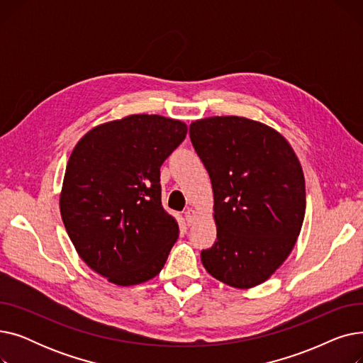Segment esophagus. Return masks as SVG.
Returning <instances> with one entry per match:
<instances>
[{"label": "esophagus", "instance_id": "esophagus-1", "mask_svg": "<svg viewBox=\"0 0 363 363\" xmlns=\"http://www.w3.org/2000/svg\"><path fill=\"white\" fill-rule=\"evenodd\" d=\"M196 218H197V213L193 211V208H188V211L185 212V220H186V223H188V225L194 223Z\"/></svg>", "mask_w": 363, "mask_h": 363}]
</instances>
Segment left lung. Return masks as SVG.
Returning <instances> with one entry per match:
<instances>
[{"mask_svg":"<svg viewBox=\"0 0 363 363\" xmlns=\"http://www.w3.org/2000/svg\"><path fill=\"white\" fill-rule=\"evenodd\" d=\"M211 177L216 241L201 252L206 271L235 289L264 282L294 249L306 188L294 150L271 126L240 116L189 125Z\"/></svg>","mask_w":363,"mask_h":363,"instance_id":"8db88e82","label":"left lung"}]
</instances>
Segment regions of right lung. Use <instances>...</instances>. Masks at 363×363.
<instances>
[{
  "label": "right lung",
  "instance_id": "add662e5",
  "mask_svg": "<svg viewBox=\"0 0 363 363\" xmlns=\"http://www.w3.org/2000/svg\"><path fill=\"white\" fill-rule=\"evenodd\" d=\"M186 125L130 114L92 128L73 148L60 213L76 252L92 271L129 287L155 278L179 228L162 206L160 166Z\"/></svg>",
  "mask_w": 363,
  "mask_h": 363
}]
</instances>
